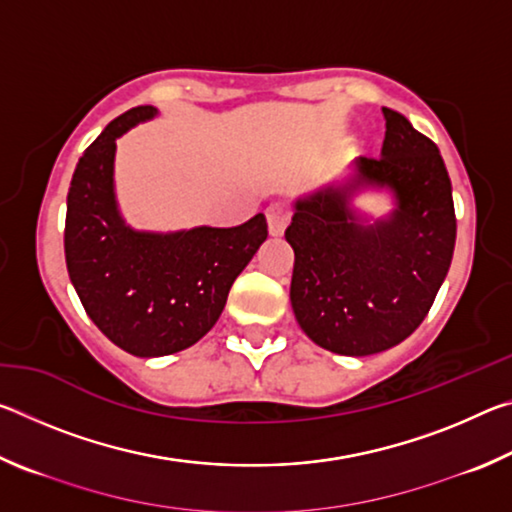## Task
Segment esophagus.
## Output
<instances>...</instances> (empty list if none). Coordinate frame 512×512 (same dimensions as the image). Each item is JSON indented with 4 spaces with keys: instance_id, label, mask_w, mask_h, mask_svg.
<instances>
[{
    "instance_id": "34e87169",
    "label": "esophagus",
    "mask_w": 512,
    "mask_h": 512,
    "mask_svg": "<svg viewBox=\"0 0 512 512\" xmlns=\"http://www.w3.org/2000/svg\"><path fill=\"white\" fill-rule=\"evenodd\" d=\"M266 221H268V232L273 237H280L291 221V210L284 203H271L266 207Z\"/></svg>"
}]
</instances>
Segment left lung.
Listing matches in <instances>:
<instances>
[{"label": "left lung", "instance_id": "8db88e82", "mask_svg": "<svg viewBox=\"0 0 512 512\" xmlns=\"http://www.w3.org/2000/svg\"><path fill=\"white\" fill-rule=\"evenodd\" d=\"M379 158L354 160L345 187L296 203L284 237L293 248L291 307L311 341L345 357L384 352L427 318L456 244L452 180L438 146L400 112L384 108ZM363 184L391 186V220L363 226L349 196Z\"/></svg>", "mask_w": 512, "mask_h": 512}]
</instances>
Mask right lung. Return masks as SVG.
Returning a JSON list of instances; mask_svg holds the SVG:
<instances>
[{
  "label": "right lung",
  "instance_id": "obj_1",
  "mask_svg": "<svg viewBox=\"0 0 512 512\" xmlns=\"http://www.w3.org/2000/svg\"><path fill=\"white\" fill-rule=\"evenodd\" d=\"M153 115V106L131 108L83 151L65 216L69 280L92 323L135 357H164L201 341L268 235L264 214L237 228L173 235L128 228L112 187L115 140Z\"/></svg>",
  "mask_w": 512,
  "mask_h": 512
}]
</instances>
